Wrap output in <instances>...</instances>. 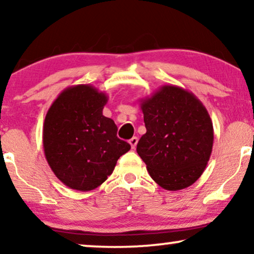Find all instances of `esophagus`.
I'll return each mask as SVG.
<instances>
[{"label":"esophagus","mask_w":254,"mask_h":254,"mask_svg":"<svg viewBox=\"0 0 254 254\" xmlns=\"http://www.w3.org/2000/svg\"><path fill=\"white\" fill-rule=\"evenodd\" d=\"M137 141H138V138L136 136H134V137L130 138L129 144H130L131 149H135V147H136V144H137Z\"/></svg>","instance_id":"34e87169"}]
</instances>
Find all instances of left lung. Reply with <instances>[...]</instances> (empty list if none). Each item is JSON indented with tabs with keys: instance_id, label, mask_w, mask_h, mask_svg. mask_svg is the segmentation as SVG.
Returning a JSON list of instances; mask_svg holds the SVG:
<instances>
[{
	"instance_id": "obj_1",
	"label": "left lung",
	"mask_w": 254,
	"mask_h": 254,
	"mask_svg": "<svg viewBox=\"0 0 254 254\" xmlns=\"http://www.w3.org/2000/svg\"><path fill=\"white\" fill-rule=\"evenodd\" d=\"M147 133L136 151L149 175L168 190L186 189L206 169L214 143V128L203 104L187 90L163 85L141 99Z\"/></svg>"
}]
</instances>
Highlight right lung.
<instances>
[{
	"label": "right lung",
	"instance_id": "add662e5",
	"mask_svg": "<svg viewBox=\"0 0 254 254\" xmlns=\"http://www.w3.org/2000/svg\"><path fill=\"white\" fill-rule=\"evenodd\" d=\"M109 97L90 84L64 89L45 118L43 144L52 171L69 189L88 192L111 176L130 149L118 127L103 116Z\"/></svg>",
	"mask_w": 254,
	"mask_h": 254
}]
</instances>
